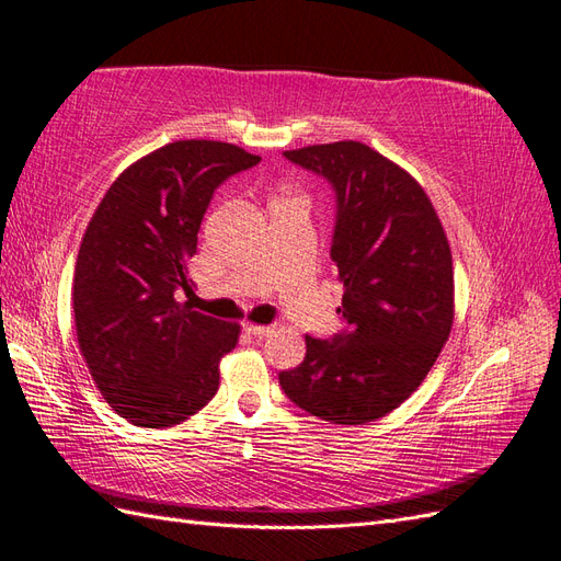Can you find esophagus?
<instances>
[{"instance_id":"1","label":"esophagus","mask_w":561,"mask_h":561,"mask_svg":"<svg viewBox=\"0 0 561 561\" xmlns=\"http://www.w3.org/2000/svg\"><path fill=\"white\" fill-rule=\"evenodd\" d=\"M244 333L262 340L264 335L271 333V325H259V323H244Z\"/></svg>"}]
</instances>
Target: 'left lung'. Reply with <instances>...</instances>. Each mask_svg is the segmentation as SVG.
<instances>
[{
	"instance_id": "left-lung-1",
	"label": "left lung",
	"mask_w": 561,
	"mask_h": 561,
	"mask_svg": "<svg viewBox=\"0 0 561 561\" xmlns=\"http://www.w3.org/2000/svg\"><path fill=\"white\" fill-rule=\"evenodd\" d=\"M335 193L331 259L345 285V331L307 335L305 362L280 371L283 392L343 426L390 414L428 376L455 319L453 254L423 187L364 142L285 152Z\"/></svg>"
}]
</instances>
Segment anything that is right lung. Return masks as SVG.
<instances>
[{"mask_svg": "<svg viewBox=\"0 0 561 561\" xmlns=\"http://www.w3.org/2000/svg\"><path fill=\"white\" fill-rule=\"evenodd\" d=\"M262 157L178 140L123 171L80 242L73 278L78 345L102 398L133 426L167 428L218 390V362L240 325L199 313L181 293L214 190Z\"/></svg>", "mask_w": 561, "mask_h": 561, "instance_id": "add662e5", "label": "right lung"}]
</instances>
